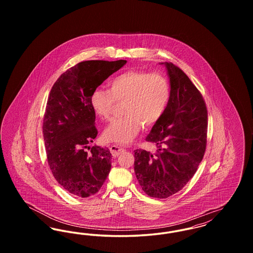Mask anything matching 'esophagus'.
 I'll list each match as a JSON object with an SVG mask.
<instances>
[{"mask_svg":"<svg viewBox=\"0 0 253 253\" xmlns=\"http://www.w3.org/2000/svg\"><path fill=\"white\" fill-rule=\"evenodd\" d=\"M110 152H111L113 157H118V156H120L121 154H123L125 152V150L123 148L118 147L116 145H113V146L110 147Z\"/></svg>","mask_w":253,"mask_h":253,"instance_id":"esophagus-1","label":"esophagus"}]
</instances>
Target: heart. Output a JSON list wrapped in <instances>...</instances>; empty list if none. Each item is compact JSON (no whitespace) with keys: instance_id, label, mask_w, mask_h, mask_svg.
Here are the masks:
<instances>
[{"instance_id":"heart-1","label":"heart","mask_w":253,"mask_h":253,"mask_svg":"<svg viewBox=\"0 0 253 253\" xmlns=\"http://www.w3.org/2000/svg\"><path fill=\"white\" fill-rule=\"evenodd\" d=\"M170 97V86L161 73L129 70L109 82V90L96 88L90 96V105L101 120H108L117 102L122 103L123 117L114 119L104 131V138L128 144L136 136L142 123L157 124L165 113Z\"/></svg>"}]
</instances>
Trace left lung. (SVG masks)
I'll list each match as a JSON object with an SVG mask.
<instances>
[{"label": "left lung", "instance_id": "1", "mask_svg": "<svg viewBox=\"0 0 253 253\" xmlns=\"http://www.w3.org/2000/svg\"><path fill=\"white\" fill-rule=\"evenodd\" d=\"M168 70L170 97L164 115L146 140L157 147L151 154L134 151V172L146 194L168 198L192 179L207 146L208 110L200 91L189 77L171 62Z\"/></svg>", "mask_w": 253, "mask_h": 253}]
</instances>
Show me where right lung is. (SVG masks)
Listing matches in <instances>:
<instances>
[{
  "mask_svg": "<svg viewBox=\"0 0 253 253\" xmlns=\"http://www.w3.org/2000/svg\"><path fill=\"white\" fill-rule=\"evenodd\" d=\"M126 62H79L61 74L50 91L42 124L47 162L55 179L73 195L95 194L108 176L109 149L89 146L97 134L90 96Z\"/></svg>",
  "mask_w": 253,
  "mask_h": 253,
  "instance_id": "add662e5",
  "label": "right lung"
}]
</instances>
